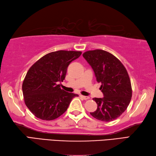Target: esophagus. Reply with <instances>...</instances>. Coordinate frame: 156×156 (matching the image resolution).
Instances as JSON below:
<instances>
[{"label": "esophagus", "mask_w": 156, "mask_h": 156, "mask_svg": "<svg viewBox=\"0 0 156 156\" xmlns=\"http://www.w3.org/2000/svg\"><path fill=\"white\" fill-rule=\"evenodd\" d=\"M80 97H81V98H82V99H84V100H87V99H89V97H88L83 96V95H80Z\"/></svg>", "instance_id": "esophagus-1"}]
</instances>
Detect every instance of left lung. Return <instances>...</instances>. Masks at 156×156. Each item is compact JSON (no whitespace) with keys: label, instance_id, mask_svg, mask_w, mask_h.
Masks as SVG:
<instances>
[{"label":"left lung","instance_id":"1","mask_svg":"<svg viewBox=\"0 0 156 156\" xmlns=\"http://www.w3.org/2000/svg\"><path fill=\"white\" fill-rule=\"evenodd\" d=\"M92 67L96 80L100 82L103 98H93L97 109L90 115L97 120L111 122L122 114L132 97L129 74L118 58L108 51L96 49L83 53Z\"/></svg>","mask_w":156,"mask_h":156}]
</instances>
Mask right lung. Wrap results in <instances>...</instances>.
<instances>
[{"mask_svg":"<svg viewBox=\"0 0 156 156\" xmlns=\"http://www.w3.org/2000/svg\"><path fill=\"white\" fill-rule=\"evenodd\" d=\"M81 51H57L45 55L31 66L22 84L24 101L38 118L53 120L65 112L78 94L66 92L59 82L66 78L67 69Z\"/></svg>","mask_w":156,"mask_h":156,"instance_id":"obj_1","label":"right lung"}]
</instances>
